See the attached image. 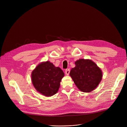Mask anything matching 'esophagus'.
Returning <instances> with one entry per match:
<instances>
[{"label": "esophagus", "instance_id": "esophagus-1", "mask_svg": "<svg viewBox=\"0 0 127 127\" xmlns=\"http://www.w3.org/2000/svg\"><path fill=\"white\" fill-rule=\"evenodd\" d=\"M69 72H70V70L69 69H67L65 70V74L66 75H69Z\"/></svg>", "mask_w": 127, "mask_h": 127}]
</instances>
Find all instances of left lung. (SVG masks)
Segmentation results:
<instances>
[{
	"mask_svg": "<svg viewBox=\"0 0 127 127\" xmlns=\"http://www.w3.org/2000/svg\"><path fill=\"white\" fill-rule=\"evenodd\" d=\"M75 64V67L71 69L69 75L78 89L84 93L94 90L102 78L101 69L90 59H79Z\"/></svg>",
	"mask_w": 127,
	"mask_h": 127,
	"instance_id": "left-lung-1",
	"label": "left lung"
}]
</instances>
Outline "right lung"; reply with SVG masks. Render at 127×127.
I'll return each mask as SVG.
<instances>
[{
    "mask_svg": "<svg viewBox=\"0 0 127 127\" xmlns=\"http://www.w3.org/2000/svg\"><path fill=\"white\" fill-rule=\"evenodd\" d=\"M64 76L63 70L47 61L37 65L31 72L32 84L42 95L50 97L58 92Z\"/></svg>",
    "mask_w": 127,
    "mask_h": 127,
    "instance_id": "add662e5",
    "label": "right lung"
}]
</instances>
